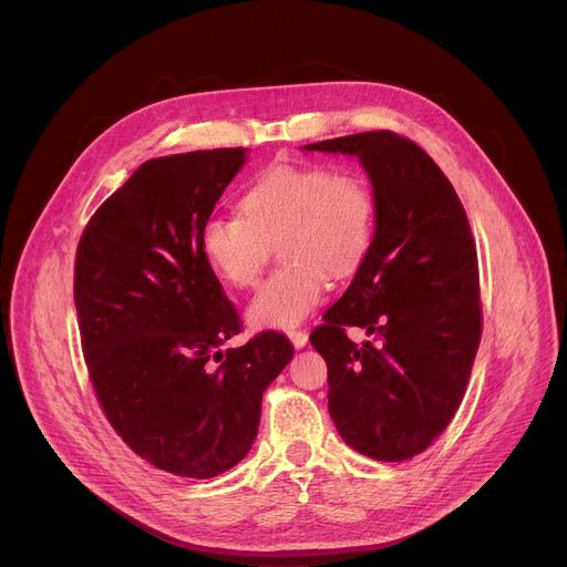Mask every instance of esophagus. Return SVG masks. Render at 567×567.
Segmentation results:
<instances>
[{
    "mask_svg": "<svg viewBox=\"0 0 567 567\" xmlns=\"http://www.w3.org/2000/svg\"><path fill=\"white\" fill-rule=\"evenodd\" d=\"M288 338H290V342L295 344V347H303L309 342V333L303 331V329H290L288 331Z\"/></svg>",
    "mask_w": 567,
    "mask_h": 567,
    "instance_id": "1",
    "label": "esophagus"
}]
</instances>
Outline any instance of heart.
Returning a JSON list of instances; mask_svg holds the SVG:
<instances>
[{
	"label": "heart",
	"instance_id": "heart-1",
	"mask_svg": "<svg viewBox=\"0 0 567 567\" xmlns=\"http://www.w3.org/2000/svg\"><path fill=\"white\" fill-rule=\"evenodd\" d=\"M240 213L210 215L199 249L210 270L236 288H251L264 275L272 245L286 264L251 299L256 327L288 329L324 297L329 275L359 270L377 231V199L357 172L327 165H275L245 190Z\"/></svg>",
	"mask_w": 567,
	"mask_h": 567
}]
</instances>
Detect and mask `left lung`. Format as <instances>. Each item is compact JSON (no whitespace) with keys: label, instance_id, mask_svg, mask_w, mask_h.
<instances>
[{"label":"left lung","instance_id":"1","mask_svg":"<svg viewBox=\"0 0 567 567\" xmlns=\"http://www.w3.org/2000/svg\"><path fill=\"white\" fill-rule=\"evenodd\" d=\"M303 147L359 156L377 199L370 254L311 331L327 361L329 415L359 454L406 461L452 422L482 340L467 215L443 169L406 136L381 128ZM347 326L375 342L359 348Z\"/></svg>","mask_w":567,"mask_h":567}]
</instances>
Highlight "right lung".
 Returning a JSON list of instances; mask_svg holds the SVG:
<instances>
[{
  "label": "right lung",
  "mask_w": 567,
  "mask_h": 567,
  "mask_svg": "<svg viewBox=\"0 0 567 567\" xmlns=\"http://www.w3.org/2000/svg\"><path fill=\"white\" fill-rule=\"evenodd\" d=\"M243 147L143 163L85 225L74 307L95 398L120 439L158 470L208 478L249 452L260 398L292 359L279 331L220 347L240 316L199 249Z\"/></svg>",
  "instance_id": "obj_1"
}]
</instances>
